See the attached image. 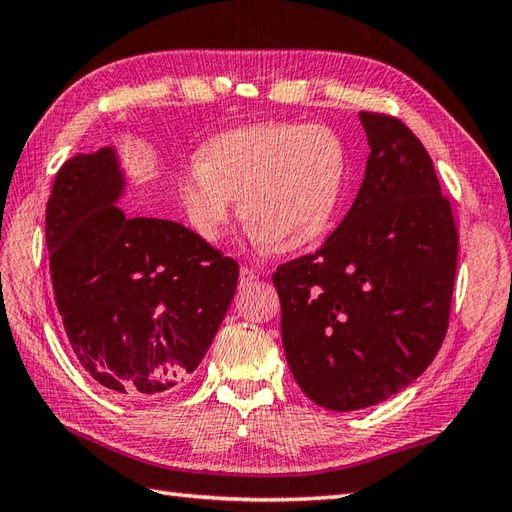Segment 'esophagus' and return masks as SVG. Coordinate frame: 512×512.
<instances>
[{"label": "esophagus", "instance_id": "34e87169", "mask_svg": "<svg viewBox=\"0 0 512 512\" xmlns=\"http://www.w3.org/2000/svg\"><path fill=\"white\" fill-rule=\"evenodd\" d=\"M256 278H258V274L249 267H241V271H238V280H241V287H249Z\"/></svg>", "mask_w": 512, "mask_h": 512}]
</instances>
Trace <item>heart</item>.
Here are the masks:
<instances>
[{
  "label": "heart",
  "instance_id": "1",
  "mask_svg": "<svg viewBox=\"0 0 512 512\" xmlns=\"http://www.w3.org/2000/svg\"><path fill=\"white\" fill-rule=\"evenodd\" d=\"M348 151L324 124L260 122L212 138L177 177L186 223L217 243L238 214L249 236L287 254L324 236L342 201Z\"/></svg>",
  "mask_w": 512,
  "mask_h": 512
}]
</instances>
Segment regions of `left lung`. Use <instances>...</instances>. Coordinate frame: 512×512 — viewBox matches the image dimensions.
Listing matches in <instances>:
<instances>
[{
	"label": "left lung",
	"mask_w": 512,
	"mask_h": 512,
	"mask_svg": "<svg viewBox=\"0 0 512 512\" xmlns=\"http://www.w3.org/2000/svg\"><path fill=\"white\" fill-rule=\"evenodd\" d=\"M370 155L344 221L280 265V331L300 390L352 412L407 388L447 333L458 230L434 164L401 120L361 111Z\"/></svg>",
	"instance_id": "obj_1"
}]
</instances>
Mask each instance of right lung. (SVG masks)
Returning a JSON list of instances; mask_svg holds the SVG:
<instances>
[{
    "mask_svg": "<svg viewBox=\"0 0 512 512\" xmlns=\"http://www.w3.org/2000/svg\"><path fill=\"white\" fill-rule=\"evenodd\" d=\"M116 146L78 153L45 210L52 287L76 359L102 388L153 399L197 370L230 306L238 263L175 221L120 208Z\"/></svg>",
    "mask_w": 512,
    "mask_h": 512,
    "instance_id": "obj_1",
    "label": "right lung"
}]
</instances>
